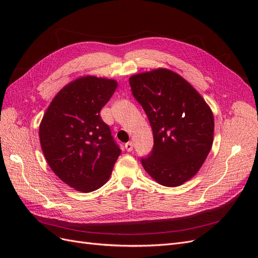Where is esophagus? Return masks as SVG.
<instances>
[{"mask_svg": "<svg viewBox=\"0 0 258 258\" xmlns=\"http://www.w3.org/2000/svg\"><path fill=\"white\" fill-rule=\"evenodd\" d=\"M124 147H126L127 152H131L132 150H134V143H132V142H128V143L124 144Z\"/></svg>", "mask_w": 258, "mask_h": 258, "instance_id": "esophagus-1", "label": "esophagus"}]
</instances>
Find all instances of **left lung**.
Wrapping results in <instances>:
<instances>
[{
    "instance_id": "8db88e82",
    "label": "left lung",
    "mask_w": 258,
    "mask_h": 258,
    "mask_svg": "<svg viewBox=\"0 0 258 258\" xmlns=\"http://www.w3.org/2000/svg\"><path fill=\"white\" fill-rule=\"evenodd\" d=\"M129 84L153 130L154 146L141 158L143 168L163 186L182 185L198 172L212 147V111L188 82L168 69L134 75Z\"/></svg>"
}]
</instances>
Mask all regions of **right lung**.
Listing matches in <instances>:
<instances>
[{
	"instance_id": "obj_1",
	"label": "right lung",
	"mask_w": 258,
	"mask_h": 258,
	"mask_svg": "<svg viewBox=\"0 0 258 258\" xmlns=\"http://www.w3.org/2000/svg\"><path fill=\"white\" fill-rule=\"evenodd\" d=\"M117 88L114 80L80 77L53 98L40 124L42 151L50 169L76 190L103 186L121 154L100 111Z\"/></svg>"
}]
</instances>
